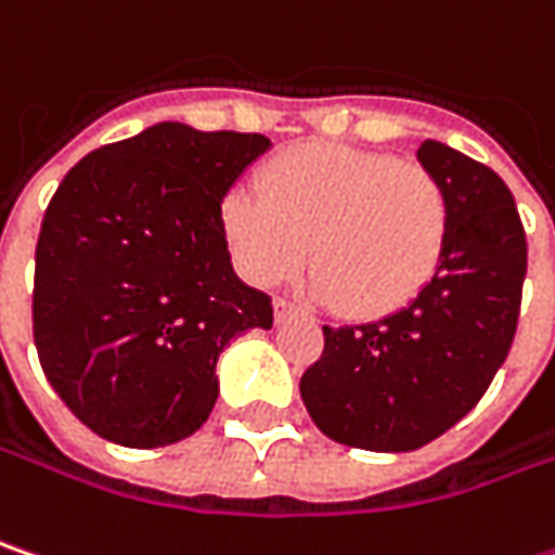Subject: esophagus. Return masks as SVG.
<instances>
[{
    "label": "esophagus",
    "instance_id": "34e87169",
    "mask_svg": "<svg viewBox=\"0 0 555 555\" xmlns=\"http://www.w3.org/2000/svg\"><path fill=\"white\" fill-rule=\"evenodd\" d=\"M273 310H276L279 323H285V320H292V317H305L301 310L295 308L292 301H285V298H276V301H273Z\"/></svg>",
    "mask_w": 555,
    "mask_h": 555
}]
</instances>
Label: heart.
<instances>
[{
	"instance_id": "1",
	"label": "heart",
	"mask_w": 555,
	"mask_h": 555,
	"mask_svg": "<svg viewBox=\"0 0 555 555\" xmlns=\"http://www.w3.org/2000/svg\"><path fill=\"white\" fill-rule=\"evenodd\" d=\"M260 194L232 188L219 229L235 270L276 285L305 260V292L348 317H389L437 276L449 194L421 163L343 144H301L270 159Z\"/></svg>"
}]
</instances>
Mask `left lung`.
Segmentation results:
<instances>
[{"label":"left lung","instance_id":"8db88e82","mask_svg":"<svg viewBox=\"0 0 555 555\" xmlns=\"http://www.w3.org/2000/svg\"><path fill=\"white\" fill-rule=\"evenodd\" d=\"M449 194V242L434 282L376 323L323 326L301 399L330 440L411 452L472 411L515 339L528 242L505 181L440 141L417 147Z\"/></svg>","mask_w":555,"mask_h":555}]
</instances>
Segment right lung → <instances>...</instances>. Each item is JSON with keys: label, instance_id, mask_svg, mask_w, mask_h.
<instances>
[{"label": "right lung", "instance_id": "add662e5", "mask_svg": "<svg viewBox=\"0 0 555 555\" xmlns=\"http://www.w3.org/2000/svg\"><path fill=\"white\" fill-rule=\"evenodd\" d=\"M273 147L263 134L159 121L87 153L52 194L34 273L43 374L96 437L156 449L204 427L222 348L270 330L245 285L219 204Z\"/></svg>", "mask_w": 555, "mask_h": 555}]
</instances>
